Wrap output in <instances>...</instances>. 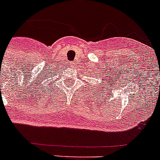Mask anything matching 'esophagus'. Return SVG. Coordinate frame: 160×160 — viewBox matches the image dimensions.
Listing matches in <instances>:
<instances>
[{
  "instance_id": "34e87169",
  "label": "esophagus",
  "mask_w": 160,
  "mask_h": 160,
  "mask_svg": "<svg viewBox=\"0 0 160 160\" xmlns=\"http://www.w3.org/2000/svg\"><path fill=\"white\" fill-rule=\"evenodd\" d=\"M75 64H76V62H71V65L72 66H75Z\"/></svg>"
}]
</instances>
